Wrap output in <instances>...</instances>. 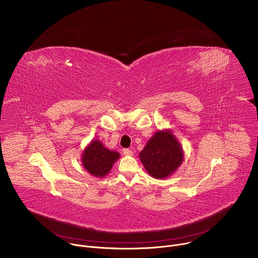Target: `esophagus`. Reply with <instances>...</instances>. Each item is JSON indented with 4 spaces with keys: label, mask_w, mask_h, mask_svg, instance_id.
Segmentation results:
<instances>
[{
    "label": "esophagus",
    "mask_w": 258,
    "mask_h": 258,
    "mask_svg": "<svg viewBox=\"0 0 258 258\" xmlns=\"http://www.w3.org/2000/svg\"><path fill=\"white\" fill-rule=\"evenodd\" d=\"M123 155H125V156H132L133 155V151L132 150H130V149H123Z\"/></svg>",
    "instance_id": "34e87169"
}]
</instances>
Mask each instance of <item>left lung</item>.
I'll return each mask as SVG.
<instances>
[{
  "label": "left lung",
  "instance_id": "8db88e82",
  "mask_svg": "<svg viewBox=\"0 0 258 258\" xmlns=\"http://www.w3.org/2000/svg\"><path fill=\"white\" fill-rule=\"evenodd\" d=\"M139 156L146 170L154 178L171 175L183 160L181 145L168 130L155 133Z\"/></svg>",
  "mask_w": 258,
  "mask_h": 258
}]
</instances>
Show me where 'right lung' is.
Masks as SVG:
<instances>
[{
	"label": "right lung",
	"instance_id": "add662e5",
	"mask_svg": "<svg viewBox=\"0 0 258 258\" xmlns=\"http://www.w3.org/2000/svg\"><path fill=\"white\" fill-rule=\"evenodd\" d=\"M119 156L118 152L105 148L99 140H93L84 150L82 162L89 173L97 177H103L111 170Z\"/></svg>",
	"mask_w": 258,
	"mask_h": 258
}]
</instances>
